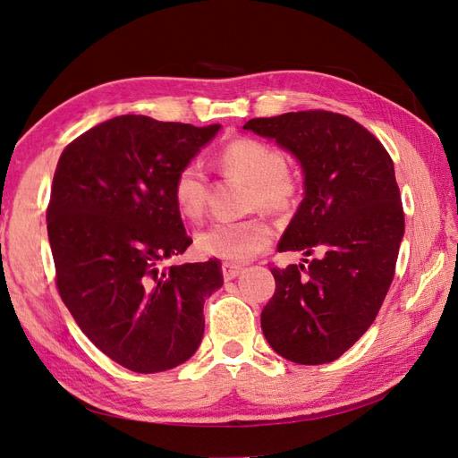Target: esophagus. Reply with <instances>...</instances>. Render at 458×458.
Listing matches in <instances>:
<instances>
[{"label":"esophagus","instance_id":"obj_1","mask_svg":"<svg viewBox=\"0 0 458 458\" xmlns=\"http://www.w3.org/2000/svg\"><path fill=\"white\" fill-rule=\"evenodd\" d=\"M241 271H242V267L237 266V263H229V261L221 263V273H224L225 281H231V279H234V276H239Z\"/></svg>","mask_w":458,"mask_h":458}]
</instances>
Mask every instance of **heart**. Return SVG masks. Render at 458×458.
Segmentation results:
<instances>
[{
	"instance_id": "heart-1",
	"label": "heart",
	"mask_w": 458,
	"mask_h": 458,
	"mask_svg": "<svg viewBox=\"0 0 458 458\" xmlns=\"http://www.w3.org/2000/svg\"><path fill=\"white\" fill-rule=\"evenodd\" d=\"M217 162L227 175L248 185L246 210H263L286 216L294 210L301 195V179L286 164L284 152L254 137H234L219 148ZM172 197L182 216L197 221L204 216L210 183L202 165L195 160L177 170ZM273 229L266 219L254 216L239 221H216L197 234L199 252L210 258L244 261L271 244Z\"/></svg>"
}]
</instances>
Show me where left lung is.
<instances>
[{"label":"left lung","mask_w":458,"mask_h":458,"mask_svg":"<svg viewBox=\"0 0 458 458\" xmlns=\"http://www.w3.org/2000/svg\"><path fill=\"white\" fill-rule=\"evenodd\" d=\"M244 130L288 148L306 174V197L279 242L306 258L271 269L263 336L288 361L330 363L369 330L394 281L405 231L394 160L361 123L330 110L252 118Z\"/></svg>","instance_id":"1"}]
</instances>
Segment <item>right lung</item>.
<instances>
[{"mask_svg": "<svg viewBox=\"0 0 458 458\" xmlns=\"http://www.w3.org/2000/svg\"><path fill=\"white\" fill-rule=\"evenodd\" d=\"M116 116L68 143L53 175L47 234L55 283L81 332L133 372L185 363L204 335L219 259L162 267L192 239L172 197L177 170L217 133Z\"/></svg>", "mask_w": 458, "mask_h": 458, "instance_id": "1", "label": "right lung"}]
</instances>
